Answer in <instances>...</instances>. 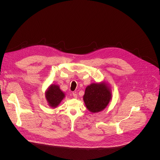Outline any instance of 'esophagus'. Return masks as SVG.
I'll list each match as a JSON object with an SVG mask.
<instances>
[{"mask_svg": "<svg viewBox=\"0 0 160 160\" xmlns=\"http://www.w3.org/2000/svg\"><path fill=\"white\" fill-rule=\"evenodd\" d=\"M72 96H73V97L74 98H77V94L76 93H72Z\"/></svg>", "mask_w": 160, "mask_h": 160, "instance_id": "obj_1", "label": "esophagus"}]
</instances>
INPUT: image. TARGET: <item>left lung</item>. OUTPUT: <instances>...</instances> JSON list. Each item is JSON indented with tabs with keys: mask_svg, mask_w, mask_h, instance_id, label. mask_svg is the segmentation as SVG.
<instances>
[{
	"mask_svg": "<svg viewBox=\"0 0 160 160\" xmlns=\"http://www.w3.org/2000/svg\"><path fill=\"white\" fill-rule=\"evenodd\" d=\"M112 92L109 84L104 81L88 86L83 96L88 110L93 113L103 110L112 100Z\"/></svg>",
	"mask_w": 160,
	"mask_h": 160,
	"instance_id": "8db88e82",
	"label": "left lung"
}]
</instances>
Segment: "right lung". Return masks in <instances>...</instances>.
<instances>
[{"mask_svg": "<svg viewBox=\"0 0 160 160\" xmlns=\"http://www.w3.org/2000/svg\"><path fill=\"white\" fill-rule=\"evenodd\" d=\"M45 97L48 105L52 108L57 107L65 97V93L57 84H51L46 89Z\"/></svg>", "mask_w": 160, "mask_h": 160, "instance_id": "obj_1", "label": "right lung"}]
</instances>
